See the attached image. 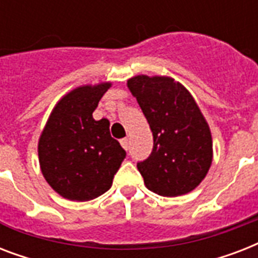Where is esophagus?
I'll return each instance as SVG.
<instances>
[{
  "mask_svg": "<svg viewBox=\"0 0 258 258\" xmlns=\"http://www.w3.org/2000/svg\"><path fill=\"white\" fill-rule=\"evenodd\" d=\"M120 145H121V147H123V149H124V150H128V147H130L128 139H127V138H123V139H121V141H120Z\"/></svg>",
  "mask_w": 258,
  "mask_h": 258,
  "instance_id": "obj_1",
  "label": "esophagus"
}]
</instances>
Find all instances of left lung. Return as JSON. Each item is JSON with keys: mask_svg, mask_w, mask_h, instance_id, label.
I'll return each instance as SVG.
<instances>
[{"mask_svg": "<svg viewBox=\"0 0 258 258\" xmlns=\"http://www.w3.org/2000/svg\"><path fill=\"white\" fill-rule=\"evenodd\" d=\"M127 86L153 131V151L137 165L146 187L163 197L190 192L213 161L212 134L194 97L167 76L139 75Z\"/></svg>", "mask_w": 258, "mask_h": 258, "instance_id": "8db88e82", "label": "left lung"}]
</instances>
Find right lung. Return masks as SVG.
Returning <instances> with one entry per match:
<instances>
[{
  "label": "right lung",
  "instance_id": "add662e5",
  "mask_svg": "<svg viewBox=\"0 0 258 258\" xmlns=\"http://www.w3.org/2000/svg\"><path fill=\"white\" fill-rule=\"evenodd\" d=\"M111 83L78 87L50 113L38 141V161L50 187L71 201L104 194L124 161L125 151L109 134L107 119L92 112Z\"/></svg>",
  "mask_w": 258,
  "mask_h": 258
}]
</instances>
